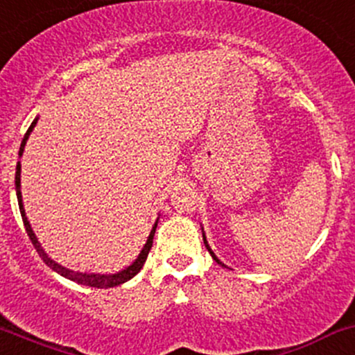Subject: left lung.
<instances>
[{
  "instance_id": "left-lung-1",
  "label": "left lung",
  "mask_w": 355,
  "mask_h": 355,
  "mask_svg": "<svg viewBox=\"0 0 355 355\" xmlns=\"http://www.w3.org/2000/svg\"><path fill=\"white\" fill-rule=\"evenodd\" d=\"M202 238H204V245H206V248L209 250V253H211V255H212V259H214V260H216V262H218V263H219V266H225V263H221V262H219V259H218V257H216V255H214V252H212V250H211V246H209V245H207V241H206V234H204V233H202Z\"/></svg>"
}]
</instances>
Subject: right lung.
<instances>
[{
	"mask_svg": "<svg viewBox=\"0 0 355 355\" xmlns=\"http://www.w3.org/2000/svg\"><path fill=\"white\" fill-rule=\"evenodd\" d=\"M37 119H39V117H35V121H33L32 124H30L28 130H27V132H25L24 139H21L20 151H18V156L24 155L25 144H27V139H28L30 132H32L33 128H35ZM20 171H21V165H20V162H18L17 163V173H15V189H17V199H18V206H20L21 219H24V226H25V230H27V234H28L30 241H32V245L35 246L37 253H39V255H40V259H42L44 262H46L47 266L52 268V270H55V272H58V274H61L62 277L69 279V281L78 282V284L89 286V287H100V289H107V287H114V286H119V284H124V282H128L129 279H132L134 275H136L137 272H139L141 268H143L144 262H146V259H148L149 250H151V246H153V236H155L156 226H158V219H156L155 226H153V230H151V233H149L146 243H144L143 250H141V253H139V255H137V259L134 260V262L130 263L129 267H125L124 270L117 272V274H88V272H74V270H71V268H66V267L59 266L58 262H54V260L49 259V257H47V253L42 250V246H40L39 241H37L35 233H33V231H32V226H30L27 216H25L24 202H21V190H20Z\"/></svg>",
	"mask_w": 355,
	"mask_h": 355,
	"instance_id": "add662e5",
	"label": "right lung"
}]
</instances>
